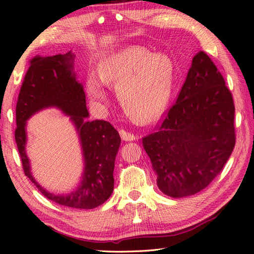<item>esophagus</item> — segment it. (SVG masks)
Wrapping results in <instances>:
<instances>
[{"mask_svg":"<svg viewBox=\"0 0 254 254\" xmlns=\"http://www.w3.org/2000/svg\"><path fill=\"white\" fill-rule=\"evenodd\" d=\"M120 134H121L122 139L124 141H133L136 139V135H134L133 133L129 132V131H126V130H124V129L120 130Z\"/></svg>","mask_w":254,"mask_h":254,"instance_id":"1","label":"esophagus"}]
</instances>
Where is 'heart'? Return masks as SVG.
<instances>
[{"label": "heart", "mask_w": 254, "mask_h": 254, "mask_svg": "<svg viewBox=\"0 0 254 254\" xmlns=\"http://www.w3.org/2000/svg\"><path fill=\"white\" fill-rule=\"evenodd\" d=\"M99 77L106 83L115 84L122 108L133 120L149 123L164 112L171 95L173 68L162 54L140 45L124 48L103 60ZM101 79L89 76L87 91L92 101L103 105L108 98Z\"/></svg>", "instance_id": "b5f03b06"}]
</instances>
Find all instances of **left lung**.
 Wrapping results in <instances>:
<instances>
[{
  "label": "left lung",
  "mask_w": 254,
  "mask_h": 254,
  "mask_svg": "<svg viewBox=\"0 0 254 254\" xmlns=\"http://www.w3.org/2000/svg\"><path fill=\"white\" fill-rule=\"evenodd\" d=\"M234 110L216 65L197 53L175 105L157 132L143 139L163 194L194 195L221 172L235 145Z\"/></svg>",
  "instance_id": "obj_1"
}]
</instances>
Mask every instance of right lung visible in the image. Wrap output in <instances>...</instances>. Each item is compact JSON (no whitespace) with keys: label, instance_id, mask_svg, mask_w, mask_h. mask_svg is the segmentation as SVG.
<instances>
[{"label":"right lung","instance_id":"1","mask_svg":"<svg viewBox=\"0 0 254 254\" xmlns=\"http://www.w3.org/2000/svg\"><path fill=\"white\" fill-rule=\"evenodd\" d=\"M72 51L49 57H35L25 75L16 108V143L25 176L50 200L58 204L89 210L103 204L114 189V162L121 137L110 123L88 121L83 86L76 78ZM56 108L70 118L79 134L84 172L79 187L67 194H56L33 178L26 153V123L43 109Z\"/></svg>","mask_w":254,"mask_h":254}]
</instances>
